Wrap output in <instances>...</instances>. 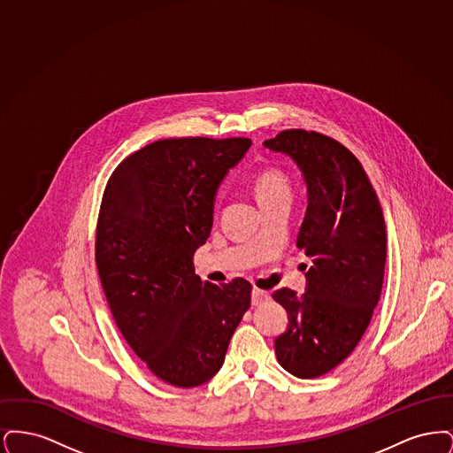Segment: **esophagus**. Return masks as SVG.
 Segmentation results:
<instances>
[{
	"instance_id": "esophagus-1",
	"label": "esophagus",
	"mask_w": 453,
	"mask_h": 453,
	"mask_svg": "<svg viewBox=\"0 0 453 453\" xmlns=\"http://www.w3.org/2000/svg\"><path fill=\"white\" fill-rule=\"evenodd\" d=\"M270 299V294L266 290H261L258 287H253V292H251V303L253 305H259L263 302H266Z\"/></svg>"
}]
</instances>
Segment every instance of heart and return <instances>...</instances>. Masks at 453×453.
<instances>
[{
	"instance_id": "1",
	"label": "heart",
	"mask_w": 453,
	"mask_h": 453,
	"mask_svg": "<svg viewBox=\"0 0 453 453\" xmlns=\"http://www.w3.org/2000/svg\"><path fill=\"white\" fill-rule=\"evenodd\" d=\"M253 188L259 203L279 196H290V183L279 170H263L253 180Z\"/></svg>"
}]
</instances>
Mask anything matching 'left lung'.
Listing matches in <instances>:
<instances>
[{"mask_svg": "<svg viewBox=\"0 0 453 453\" xmlns=\"http://www.w3.org/2000/svg\"><path fill=\"white\" fill-rule=\"evenodd\" d=\"M288 154L307 185L297 248L312 259L301 297L280 288L288 314L275 340L277 360L299 379L321 377L357 348L380 299L388 234L380 202L360 161L314 130H281L263 142Z\"/></svg>", "mask_w": 453, "mask_h": 453, "instance_id": "left-lung-1", "label": "left lung"}]
</instances>
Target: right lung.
Here are the masks:
<instances>
[{
    "label": "right lung",
    "mask_w": 453,
    "mask_h": 453,
    "mask_svg": "<svg viewBox=\"0 0 453 453\" xmlns=\"http://www.w3.org/2000/svg\"><path fill=\"white\" fill-rule=\"evenodd\" d=\"M251 139H163L126 157L102 198L95 259L113 319L134 353L176 388L224 364L251 283L202 281L196 248L211 236L217 188Z\"/></svg>",
    "instance_id": "obj_1"
}]
</instances>
